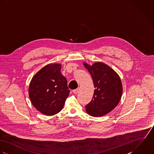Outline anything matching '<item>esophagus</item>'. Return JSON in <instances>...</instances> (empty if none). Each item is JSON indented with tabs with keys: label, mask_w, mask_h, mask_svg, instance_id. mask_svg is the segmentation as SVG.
I'll list each match as a JSON object with an SVG mask.
<instances>
[{
	"label": "esophagus",
	"mask_w": 154,
	"mask_h": 154,
	"mask_svg": "<svg viewBox=\"0 0 154 154\" xmlns=\"http://www.w3.org/2000/svg\"><path fill=\"white\" fill-rule=\"evenodd\" d=\"M79 88H77V89H75V90H74L73 91V93H74V94H77L79 92Z\"/></svg>",
	"instance_id": "esophagus-1"
}]
</instances>
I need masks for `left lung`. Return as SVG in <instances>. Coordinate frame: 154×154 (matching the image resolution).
<instances>
[{
    "label": "left lung",
    "instance_id": "8db88e82",
    "mask_svg": "<svg viewBox=\"0 0 154 154\" xmlns=\"http://www.w3.org/2000/svg\"><path fill=\"white\" fill-rule=\"evenodd\" d=\"M92 77L95 88L91 102L86 106V112L93 117H101L112 111L119 104L123 85L119 74L108 65L96 62L92 65L84 62Z\"/></svg>",
    "mask_w": 154,
    "mask_h": 154
}]
</instances>
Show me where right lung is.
I'll list each match as a JSON object with an SVG mask.
<instances>
[{
    "instance_id": "1",
    "label": "right lung",
    "mask_w": 154,
    "mask_h": 154,
    "mask_svg": "<svg viewBox=\"0 0 154 154\" xmlns=\"http://www.w3.org/2000/svg\"><path fill=\"white\" fill-rule=\"evenodd\" d=\"M61 64L49 63L32 78L29 93L33 106L46 116L60 112L64 106L69 90L67 80L61 73Z\"/></svg>"
}]
</instances>
